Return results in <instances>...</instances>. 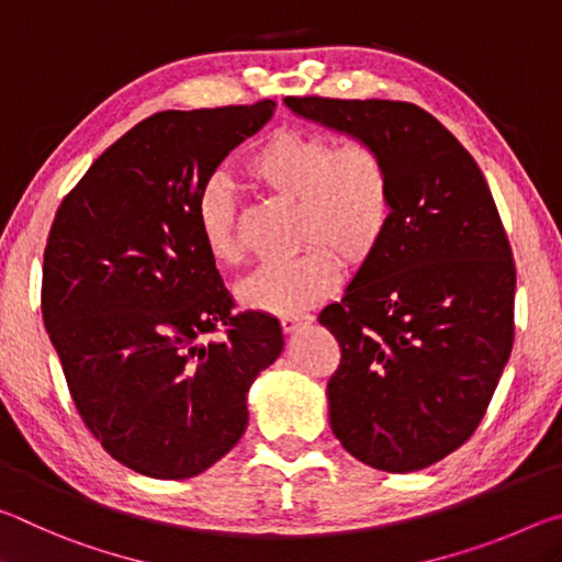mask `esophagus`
I'll return each mask as SVG.
<instances>
[{
  "label": "esophagus",
  "mask_w": 562,
  "mask_h": 562,
  "mask_svg": "<svg viewBox=\"0 0 562 562\" xmlns=\"http://www.w3.org/2000/svg\"><path fill=\"white\" fill-rule=\"evenodd\" d=\"M314 316L303 314V316H281V328L283 334H293V330H299L301 326H308Z\"/></svg>",
  "instance_id": "1"
}]
</instances>
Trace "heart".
Wrapping results in <instances>:
<instances>
[{"label":"heart","mask_w":562,"mask_h":562,"mask_svg":"<svg viewBox=\"0 0 562 562\" xmlns=\"http://www.w3.org/2000/svg\"><path fill=\"white\" fill-rule=\"evenodd\" d=\"M246 171L281 199L299 201L296 241L306 251L273 261L238 286V299L263 314L291 316L336 291L341 260L358 269L379 251L393 216V179L385 156L368 142L336 144L326 134L279 128L246 159ZM196 224L211 259L244 261L236 199L214 177L199 191Z\"/></svg>","instance_id":"b5f03b06"}]
</instances>
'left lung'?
<instances>
[{"mask_svg":"<svg viewBox=\"0 0 562 562\" xmlns=\"http://www.w3.org/2000/svg\"><path fill=\"white\" fill-rule=\"evenodd\" d=\"M286 106L389 161V234L318 324L341 348L326 385L334 436L379 471H420L475 434L513 351L515 261L498 206L473 156L426 109L328 97Z\"/></svg>","mask_w":562,"mask_h":562,"instance_id":"1","label":"left lung"}]
</instances>
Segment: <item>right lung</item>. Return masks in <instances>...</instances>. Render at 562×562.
Masks as SVG:
<instances>
[{
	"mask_svg": "<svg viewBox=\"0 0 562 562\" xmlns=\"http://www.w3.org/2000/svg\"><path fill=\"white\" fill-rule=\"evenodd\" d=\"M273 101L159 112L91 164L52 221L42 318L81 423L132 471L181 481L244 436L246 393L283 348L261 311H234L196 199ZM224 339L203 344L206 335Z\"/></svg>",
	"mask_w": 562,
	"mask_h": 562,
	"instance_id": "1",
	"label": "right lung"
}]
</instances>
